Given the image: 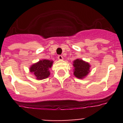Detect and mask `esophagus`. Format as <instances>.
<instances>
[{
	"mask_svg": "<svg viewBox=\"0 0 123 123\" xmlns=\"http://www.w3.org/2000/svg\"><path fill=\"white\" fill-rule=\"evenodd\" d=\"M58 59H59V60H62L63 56L62 55H58Z\"/></svg>",
	"mask_w": 123,
	"mask_h": 123,
	"instance_id": "1",
	"label": "esophagus"
}]
</instances>
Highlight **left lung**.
I'll use <instances>...</instances> for the list:
<instances>
[{"label":"left lung","instance_id":"8db88e82","mask_svg":"<svg viewBox=\"0 0 123 123\" xmlns=\"http://www.w3.org/2000/svg\"><path fill=\"white\" fill-rule=\"evenodd\" d=\"M74 75L78 79H84L90 72V64L82 59H77L73 61Z\"/></svg>","mask_w":123,"mask_h":123}]
</instances>
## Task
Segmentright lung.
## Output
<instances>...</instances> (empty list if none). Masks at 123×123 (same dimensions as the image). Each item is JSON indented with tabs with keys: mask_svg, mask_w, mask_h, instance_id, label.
Here are the masks:
<instances>
[{
	"mask_svg": "<svg viewBox=\"0 0 123 123\" xmlns=\"http://www.w3.org/2000/svg\"><path fill=\"white\" fill-rule=\"evenodd\" d=\"M53 61L42 59L36 64H33L30 68V71L33 73L37 80H43L50 75L49 68L52 67Z\"/></svg>",
	"mask_w": 123,
	"mask_h": 123,
	"instance_id": "obj_1",
	"label": "right lung"
}]
</instances>
